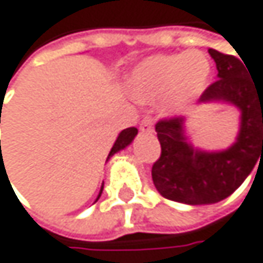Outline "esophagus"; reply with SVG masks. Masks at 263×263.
<instances>
[{"label":"esophagus","instance_id":"1","mask_svg":"<svg viewBox=\"0 0 263 263\" xmlns=\"http://www.w3.org/2000/svg\"><path fill=\"white\" fill-rule=\"evenodd\" d=\"M140 130L142 133H151L153 130V120L149 117H143L140 120Z\"/></svg>","mask_w":263,"mask_h":263}]
</instances>
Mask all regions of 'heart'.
I'll use <instances>...</instances> for the list:
<instances>
[{
	"label": "heart",
	"mask_w": 263,
	"mask_h": 263,
	"mask_svg": "<svg viewBox=\"0 0 263 263\" xmlns=\"http://www.w3.org/2000/svg\"><path fill=\"white\" fill-rule=\"evenodd\" d=\"M211 76L212 62L199 49L157 54L134 67L127 78V88L137 101H160L166 115H176L202 95Z\"/></svg>",
	"instance_id": "1"
}]
</instances>
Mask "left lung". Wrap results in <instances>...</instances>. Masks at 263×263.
Returning a JSON list of instances; mask_svg holds the SVG:
<instances>
[{
  "instance_id": "left-lung-1",
  "label": "left lung",
  "mask_w": 263,
  "mask_h": 263,
  "mask_svg": "<svg viewBox=\"0 0 263 263\" xmlns=\"http://www.w3.org/2000/svg\"><path fill=\"white\" fill-rule=\"evenodd\" d=\"M209 54L218 81L204 90L199 103H224L240 112L235 142L221 151H205L192 145L184 117L156 124L162 153L153 165V182L163 198L190 205L228 198L263 157V85L247 76L250 70L235 55L212 48Z\"/></svg>"
}]
</instances>
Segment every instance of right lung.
<instances>
[{"instance_id": "add662e5", "label": "right lung", "mask_w": 263, "mask_h": 263, "mask_svg": "<svg viewBox=\"0 0 263 263\" xmlns=\"http://www.w3.org/2000/svg\"><path fill=\"white\" fill-rule=\"evenodd\" d=\"M0 121H1V110H0ZM137 133H139V130H137L136 127H127V129H123L121 133L118 134V137H117V140H115V143H114L112 149L109 151V156H107V159H110L114 154H117L118 151L124 149L126 146H129L130 143H133V140L136 139ZM103 187H104V182H103V185H101V190H100V193H98V198H97V201L100 199V196H101V193H103Z\"/></svg>"}]
</instances>
